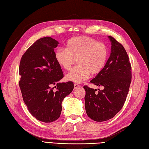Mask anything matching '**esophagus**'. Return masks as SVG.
I'll return each mask as SVG.
<instances>
[{"mask_svg": "<svg viewBox=\"0 0 149 149\" xmlns=\"http://www.w3.org/2000/svg\"><path fill=\"white\" fill-rule=\"evenodd\" d=\"M79 87H80L79 84H76V83H74V89H77V88H79Z\"/></svg>", "mask_w": 149, "mask_h": 149, "instance_id": "obj_1", "label": "esophagus"}]
</instances>
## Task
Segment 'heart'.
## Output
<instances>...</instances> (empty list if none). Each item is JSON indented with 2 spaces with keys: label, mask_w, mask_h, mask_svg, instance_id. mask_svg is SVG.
Listing matches in <instances>:
<instances>
[{
  "label": "heart",
  "mask_w": 149,
  "mask_h": 149,
  "mask_svg": "<svg viewBox=\"0 0 149 149\" xmlns=\"http://www.w3.org/2000/svg\"><path fill=\"white\" fill-rule=\"evenodd\" d=\"M55 59L63 70L69 71L76 61L78 66L66 75V79L80 83L103 71L108 58V50L103 43L86 36L74 38L68 41L65 48L55 52Z\"/></svg>",
  "instance_id": "heart-1"
}]
</instances>
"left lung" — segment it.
<instances>
[{
	"label": "left lung",
	"instance_id": "8db88e82",
	"mask_svg": "<svg viewBox=\"0 0 149 149\" xmlns=\"http://www.w3.org/2000/svg\"><path fill=\"white\" fill-rule=\"evenodd\" d=\"M111 43V54L103 71L90 82L103 90L84 86L85 110L89 117L96 122H103L114 117L126 100L132 81V68L124 47L108 36Z\"/></svg>",
	"mask_w": 149,
	"mask_h": 149
}]
</instances>
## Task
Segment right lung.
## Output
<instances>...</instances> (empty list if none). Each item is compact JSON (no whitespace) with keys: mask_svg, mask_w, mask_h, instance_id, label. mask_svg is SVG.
Wrapping results in <instances>:
<instances>
[{"mask_svg":"<svg viewBox=\"0 0 149 149\" xmlns=\"http://www.w3.org/2000/svg\"><path fill=\"white\" fill-rule=\"evenodd\" d=\"M58 44L50 37L37 40L22 55L19 68L24 102L34 117L45 123L59 117L63 100L74 88L72 81L58 83L64 76L54 56Z\"/></svg>","mask_w":149,"mask_h":149,"instance_id":"add662e5","label":"right lung"}]
</instances>
